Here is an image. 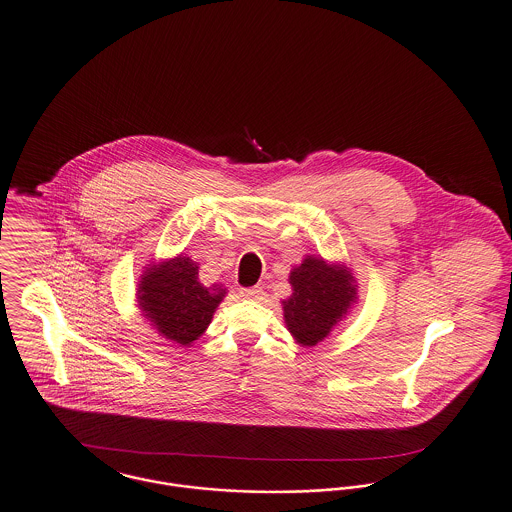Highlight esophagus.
I'll return each instance as SVG.
<instances>
[{
  "label": "esophagus",
  "mask_w": 512,
  "mask_h": 512,
  "mask_svg": "<svg viewBox=\"0 0 512 512\" xmlns=\"http://www.w3.org/2000/svg\"><path fill=\"white\" fill-rule=\"evenodd\" d=\"M263 288L261 286H253V288H244V290H240V295L244 297V299H261L263 297Z\"/></svg>",
  "instance_id": "esophagus-1"
}]
</instances>
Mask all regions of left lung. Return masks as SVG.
<instances>
[{
  "label": "left lung",
  "mask_w": 512,
  "mask_h": 512,
  "mask_svg": "<svg viewBox=\"0 0 512 512\" xmlns=\"http://www.w3.org/2000/svg\"><path fill=\"white\" fill-rule=\"evenodd\" d=\"M290 284L293 293L282 301L284 320L293 340L303 347L328 338L357 301L353 274L345 265H330L322 257L307 255L299 267L292 268Z\"/></svg>",
  "instance_id": "obj_1"
}]
</instances>
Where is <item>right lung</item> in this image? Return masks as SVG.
<instances>
[{
    "label": "right lung",
    "mask_w": 512,
    "mask_h": 512,
    "mask_svg": "<svg viewBox=\"0 0 512 512\" xmlns=\"http://www.w3.org/2000/svg\"><path fill=\"white\" fill-rule=\"evenodd\" d=\"M199 267L178 255L159 265H147L138 284V305L165 340L190 345L197 340L219 307L226 290L205 288L197 280Z\"/></svg>",
    "instance_id": "right-lung-1"
}]
</instances>
